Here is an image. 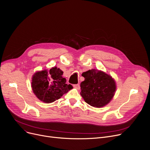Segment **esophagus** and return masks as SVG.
<instances>
[{
    "label": "esophagus",
    "instance_id": "1",
    "mask_svg": "<svg viewBox=\"0 0 150 150\" xmlns=\"http://www.w3.org/2000/svg\"><path fill=\"white\" fill-rule=\"evenodd\" d=\"M74 87L77 89H80V85L79 84H74L73 85Z\"/></svg>",
    "mask_w": 150,
    "mask_h": 150
}]
</instances>
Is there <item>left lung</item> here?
Here are the masks:
<instances>
[{"instance_id": "left-lung-1", "label": "left lung", "mask_w": 150, "mask_h": 150, "mask_svg": "<svg viewBox=\"0 0 150 150\" xmlns=\"http://www.w3.org/2000/svg\"><path fill=\"white\" fill-rule=\"evenodd\" d=\"M81 75L84 81L80 84V94L86 103L93 107L101 108L111 100L116 86L111 76L96 69L83 72Z\"/></svg>"}]
</instances>
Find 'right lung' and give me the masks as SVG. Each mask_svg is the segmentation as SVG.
Here are the masks:
<instances>
[{"label":"right lung","mask_w":150,"mask_h":150,"mask_svg":"<svg viewBox=\"0 0 150 150\" xmlns=\"http://www.w3.org/2000/svg\"><path fill=\"white\" fill-rule=\"evenodd\" d=\"M63 72L54 67L47 71L35 73L32 78L31 87L36 96L46 103H52L61 98L73 87L66 84V79L62 76Z\"/></svg>","instance_id":"add662e5"}]
</instances>
